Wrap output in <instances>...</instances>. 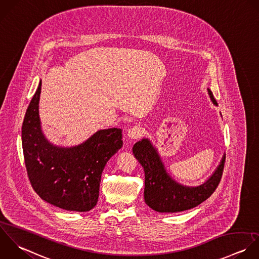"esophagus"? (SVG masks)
Wrapping results in <instances>:
<instances>
[{
	"mask_svg": "<svg viewBox=\"0 0 259 259\" xmlns=\"http://www.w3.org/2000/svg\"><path fill=\"white\" fill-rule=\"evenodd\" d=\"M143 132L144 131H143L142 127L135 126V127H132L128 130V136L132 139H138L143 135Z\"/></svg>",
	"mask_w": 259,
	"mask_h": 259,
	"instance_id": "obj_1",
	"label": "esophagus"
}]
</instances>
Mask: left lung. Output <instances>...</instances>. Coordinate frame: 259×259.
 Listing matches in <instances>:
<instances>
[{"mask_svg": "<svg viewBox=\"0 0 259 259\" xmlns=\"http://www.w3.org/2000/svg\"><path fill=\"white\" fill-rule=\"evenodd\" d=\"M212 102L218 105L209 90ZM133 154L144 169V201L154 211L177 213L197 207L216 191L222 179L225 159L223 157L214 175L202 186L183 187L175 183L166 174L156 150L147 139H142L133 146Z\"/></svg>", "mask_w": 259, "mask_h": 259, "instance_id": "1", "label": "left lung"}]
</instances>
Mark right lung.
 <instances>
[{"label":"right lung","mask_w":259,"mask_h":259,"mask_svg":"<svg viewBox=\"0 0 259 259\" xmlns=\"http://www.w3.org/2000/svg\"><path fill=\"white\" fill-rule=\"evenodd\" d=\"M41 81L22 125V146L28 179L47 203L67 210L88 212L98 203L101 176L108 160L122 147V130H100L72 148L51 145L40 129L38 114Z\"/></svg>","instance_id":"obj_1"}]
</instances>
